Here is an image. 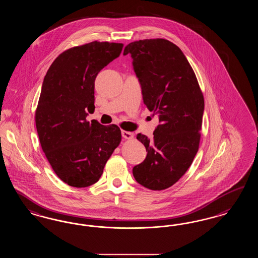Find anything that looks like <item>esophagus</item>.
Segmentation results:
<instances>
[{"mask_svg": "<svg viewBox=\"0 0 258 258\" xmlns=\"http://www.w3.org/2000/svg\"><path fill=\"white\" fill-rule=\"evenodd\" d=\"M122 136L124 137V139H133L134 138V134L130 133V132L122 131Z\"/></svg>", "mask_w": 258, "mask_h": 258, "instance_id": "obj_1", "label": "esophagus"}]
</instances>
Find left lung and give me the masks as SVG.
<instances>
[{
    "mask_svg": "<svg viewBox=\"0 0 258 258\" xmlns=\"http://www.w3.org/2000/svg\"><path fill=\"white\" fill-rule=\"evenodd\" d=\"M131 53L143 101L159 124L151 139L138 134L147 156L133 169L135 180L151 190L169 188L184 175L199 150L205 110L196 75L181 50L162 39H144L125 46Z\"/></svg>",
    "mask_w": 258,
    "mask_h": 258,
    "instance_id": "left-lung-1",
    "label": "left lung"
}]
</instances>
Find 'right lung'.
Returning <instances> with one entry per match:
<instances>
[{"mask_svg":"<svg viewBox=\"0 0 258 258\" xmlns=\"http://www.w3.org/2000/svg\"><path fill=\"white\" fill-rule=\"evenodd\" d=\"M122 43L93 41L60 53L46 74L35 124L42 150L56 175L73 187L96 183L119 146L118 125L86 121L95 109V79L117 58Z\"/></svg>","mask_w":258,"mask_h":258,"instance_id":"add662e5","label":"right lung"}]
</instances>
